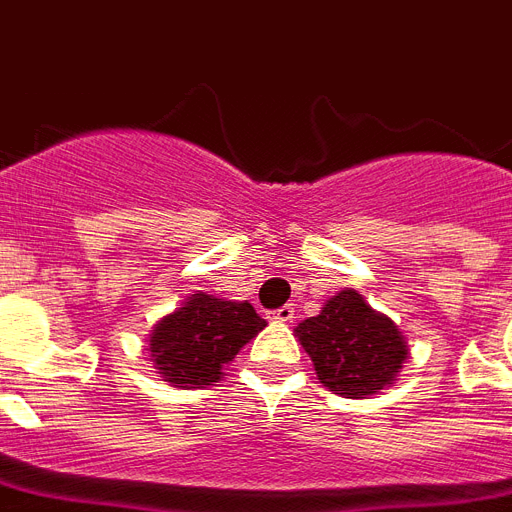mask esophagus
<instances>
[{
	"label": "esophagus",
	"instance_id": "34e87169",
	"mask_svg": "<svg viewBox=\"0 0 512 512\" xmlns=\"http://www.w3.org/2000/svg\"><path fill=\"white\" fill-rule=\"evenodd\" d=\"M273 319L281 321V324H289V321L295 319V308H292V305H284L279 311H273Z\"/></svg>",
	"mask_w": 512,
	"mask_h": 512
}]
</instances>
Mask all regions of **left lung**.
<instances>
[{
	"instance_id": "1",
	"label": "left lung",
	"mask_w": 512,
	"mask_h": 512,
	"mask_svg": "<svg viewBox=\"0 0 512 512\" xmlns=\"http://www.w3.org/2000/svg\"><path fill=\"white\" fill-rule=\"evenodd\" d=\"M295 337L311 356L324 388L342 398H369L398 380L409 358L404 332L374 311L356 289H340L319 311L300 321Z\"/></svg>"
}]
</instances>
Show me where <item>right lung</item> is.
Returning a JSON list of instances; mask_svg holds the SVG:
<instances>
[{
  "mask_svg": "<svg viewBox=\"0 0 512 512\" xmlns=\"http://www.w3.org/2000/svg\"><path fill=\"white\" fill-rule=\"evenodd\" d=\"M263 327L268 324L247 300L236 303L196 292L156 321L146 350L156 374L172 388H207L223 377L225 366Z\"/></svg>",
  "mask_w": 512,
  "mask_h": 512,
  "instance_id": "add662e5",
  "label": "right lung"
}]
</instances>
